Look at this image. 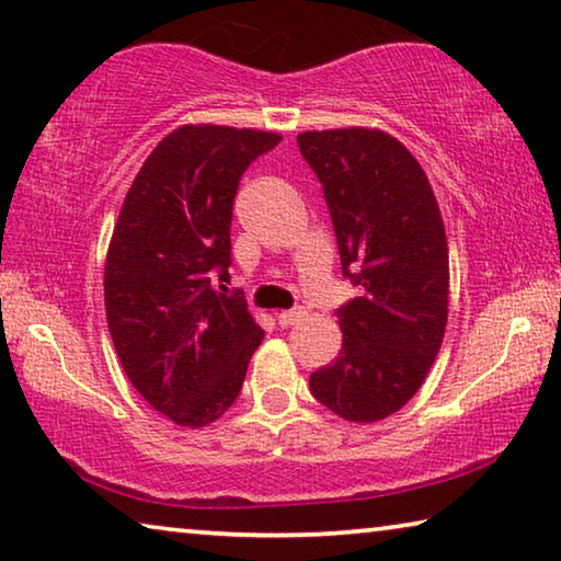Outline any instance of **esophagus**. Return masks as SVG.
Here are the masks:
<instances>
[{
  "instance_id": "1",
  "label": "esophagus",
  "mask_w": 561,
  "mask_h": 561,
  "mask_svg": "<svg viewBox=\"0 0 561 561\" xmlns=\"http://www.w3.org/2000/svg\"><path fill=\"white\" fill-rule=\"evenodd\" d=\"M300 318H304V310H280V313H275V321H278L280 329H290Z\"/></svg>"
}]
</instances>
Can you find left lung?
<instances>
[{
  "mask_svg": "<svg viewBox=\"0 0 561 561\" xmlns=\"http://www.w3.org/2000/svg\"><path fill=\"white\" fill-rule=\"evenodd\" d=\"M298 148L323 185L343 275L358 286V298L339 308V358L310 374V393L335 416L374 424L407 407L442 348L449 318L442 210L426 172L389 133H300Z\"/></svg>",
  "mask_w": 561,
  "mask_h": 561,
  "instance_id": "obj_1",
  "label": "left lung"
}]
</instances>
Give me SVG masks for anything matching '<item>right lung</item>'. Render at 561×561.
<instances>
[{"mask_svg":"<svg viewBox=\"0 0 561 561\" xmlns=\"http://www.w3.org/2000/svg\"><path fill=\"white\" fill-rule=\"evenodd\" d=\"M278 142L251 127H178L142 162L112 230V343L137 393L178 426H208L232 407L265 335L210 278L228 275L240 175Z\"/></svg>","mask_w":561,"mask_h":561,"instance_id":"obj_1","label":"right lung"}]
</instances>
